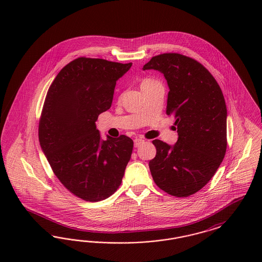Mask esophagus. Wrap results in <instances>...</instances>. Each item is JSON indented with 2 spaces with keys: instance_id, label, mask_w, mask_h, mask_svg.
I'll return each instance as SVG.
<instances>
[{
  "instance_id": "obj_1",
  "label": "esophagus",
  "mask_w": 262,
  "mask_h": 262,
  "mask_svg": "<svg viewBox=\"0 0 262 262\" xmlns=\"http://www.w3.org/2000/svg\"><path fill=\"white\" fill-rule=\"evenodd\" d=\"M143 142H144L143 139H141V138H136V139H135V147H138V146L141 145Z\"/></svg>"
}]
</instances>
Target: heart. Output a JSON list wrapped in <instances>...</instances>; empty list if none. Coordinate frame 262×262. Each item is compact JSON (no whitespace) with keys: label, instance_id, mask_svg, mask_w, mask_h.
Wrapping results in <instances>:
<instances>
[{"label":"heart","instance_id":"b5f03b06","mask_svg":"<svg viewBox=\"0 0 262 262\" xmlns=\"http://www.w3.org/2000/svg\"><path fill=\"white\" fill-rule=\"evenodd\" d=\"M156 82H158V81H156V80H154V79H151V78H145V79H143L142 82H141V88H148V86L154 84V83H156Z\"/></svg>","mask_w":262,"mask_h":262}]
</instances>
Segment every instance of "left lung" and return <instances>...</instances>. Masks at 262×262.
Returning <instances> with one entry per match:
<instances>
[{
    "label": "left lung",
    "instance_id": "obj_1",
    "mask_svg": "<svg viewBox=\"0 0 262 262\" xmlns=\"http://www.w3.org/2000/svg\"><path fill=\"white\" fill-rule=\"evenodd\" d=\"M142 70L165 76L170 89L166 114L174 116L179 136L173 146L152 141L156 156L150 160V172L165 192L187 198L211 180L224 159L227 108L222 90L206 68L181 54L155 56Z\"/></svg>",
    "mask_w": 262,
    "mask_h": 262
}]
</instances>
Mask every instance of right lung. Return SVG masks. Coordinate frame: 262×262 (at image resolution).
Here are the masks:
<instances>
[{
    "label": "right lung",
    "instance_id": "add662e5",
    "mask_svg": "<svg viewBox=\"0 0 262 262\" xmlns=\"http://www.w3.org/2000/svg\"><path fill=\"white\" fill-rule=\"evenodd\" d=\"M132 64L80 57L64 66L48 89L40 146L63 187L81 200H106L121 186L134 141L124 135L102 140L95 122L110 109L116 82Z\"/></svg>",
    "mask_w": 262,
    "mask_h": 262
}]
</instances>
